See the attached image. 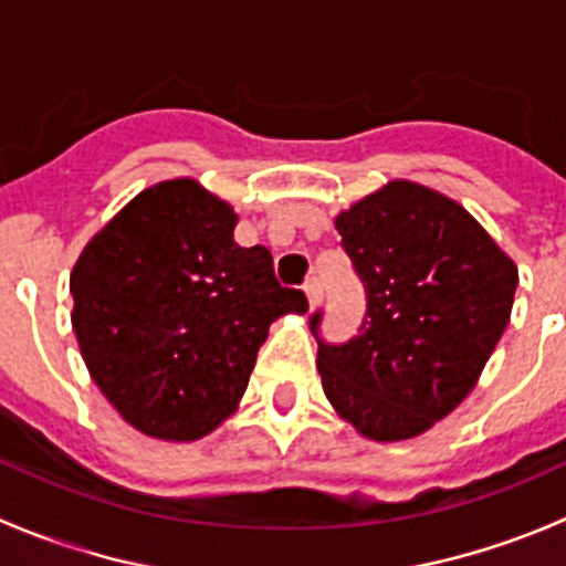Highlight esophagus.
<instances>
[{
  "label": "esophagus",
  "instance_id": "esophagus-1",
  "mask_svg": "<svg viewBox=\"0 0 566 566\" xmlns=\"http://www.w3.org/2000/svg\"><path fill=\"white\" fill-rule=\"evenodd\" d=\"M304 293H306V301H310V310H315L319 295H323V284H319L317 276H310L304 282Z\"/></svg>",
  "mask_w": 566,
  "mask_h": 566
}]
</instances>
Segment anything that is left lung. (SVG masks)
<instances>
[{"label": "left lung", "instance_id": "obj_1", "mask_svg": "<svg viewBox=\"0 0 566 566\" xmlns=\"http://www.w3.org/2000/svg\"><path fill=\"white\" fill-rule=\"evenodd\" d=\"M364 284L356 336L325 342L312 312L323 391L375 441H405L452 413L510 323L517 268L452 199L394 180L336 219Z\"/></svg>", "mask_w": 566, "mask_h": 566}]
</instances>
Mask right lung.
<instances>
[{"mask_svg":"<svg viewBox=\"0 0 566 566\" xmlns=\"http://www.w3.org/2000/svg\"><path fill=\"white\" fill-rule=\"evenodd\" d=\"M238 216L193 180L130 199L71 273L73 331L90 375L128 424L197 441L249 386L268 325L306 312L265 247L232 241Z\"/></svg>","mask_w":566,"mask_h":566,"instance_id":"right-lung-1","label":"right lung"}]
</instances>
